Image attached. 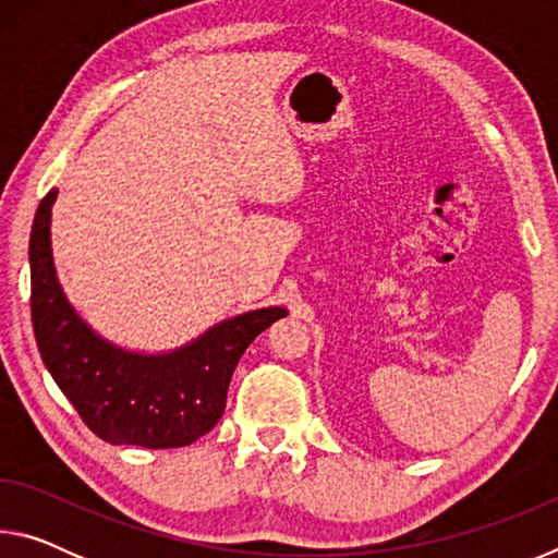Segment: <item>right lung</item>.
<instances>
[{"instance_id":"1","label":"right lung","mask_w":558,"mask_h":558,"mask_svg":"<svg viewBox=\"0 0 558 558\" xmlns=\"http://www.w3.org/2000/svg\"><path fill=\"white\" fill-rule=\"evenodd\" d=\"M53 199L56 189L41 199L29 241L32 323L46 369L83 423L112 446L184 448L202 438L223 415L245 347L288 313L268 307L226 319L174 354L122 352L93 335L63 298L51 258Z\"/></svg>"}]
</instances>
